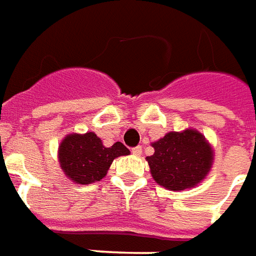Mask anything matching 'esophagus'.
I'll use <instances>...</instances> for the list:
<instances>
[{
	"label": "esophagus",
	"instance_id": "1",
	"mask_svg": "<svg viewBox=\"0 0 256 256\" xmlns=\"http://www.w3.org/2000/svg\"><path fill=\"white\" fill-rule=\"evenodd\" d=\"M132 154L134 156H140L142 154V147L140 146H136V147H132Z\"/></svg>",
	"mask_w": 256,
	"mask_h": 256
}]
</instances>
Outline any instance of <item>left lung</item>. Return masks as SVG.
<instances>
[{
    "label": "left lung",
    "mask_w": 256,
    "mask_h": 256,
    "mask_svg": "<svg viewBox=\"0 0 256 256\" xmlns=\"http://www.w3.org/2000/svg\"><path fill=\"white\" fill-rule=\"evenodd\" d=\"M152 147L154 154L146 158L151 174L160 186L172 191L195 187L212 168V147L195 130L169 132Z\"/></svg>",
    "instance_id": "8db88e82"
}]
</instances>
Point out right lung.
Listing matches in <instances>:
<instances>
[{
  "label": "right lung",
  "mask_w": 256,
  "mask_h": 256,
  "mask_svg": "<svg viewBox=\"0 0 256 256\" xmlns=\"http://www.w3.org/2000/svg\"><path fill=\"white\" fill-rule=\"evenodd\" d=\"M130 150L121 142L105 147L94 132L72 134L61 142L60 165L72 182L90 184L102 180L114 158L128 156Z\"/></svg>",
  "instance_id": "right-lung-1"
}]
</instances>
